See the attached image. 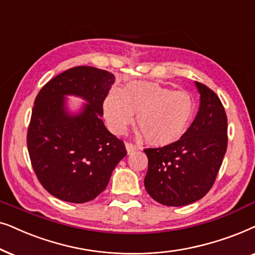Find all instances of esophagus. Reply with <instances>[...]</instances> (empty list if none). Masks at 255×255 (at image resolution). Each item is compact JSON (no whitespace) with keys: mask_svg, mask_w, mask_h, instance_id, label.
I'll return each instance as SVG.
<instances>
[{"mask_svg":"<svg viewBox=\"0 0 255 255\" xmlns=\"http://www.w3.org/2000/svg\"><path fill=\"white\" fill-rule=\"evenodd\" d=\"M136 149H137L136 145H134L133 143H129V142L126 143V150H127L128 154H131V152H134Z\"/></svg>","mask_w":255,"mask_h":255,"instance_id":"34e87169","label":"esophagus"}]
</instances>
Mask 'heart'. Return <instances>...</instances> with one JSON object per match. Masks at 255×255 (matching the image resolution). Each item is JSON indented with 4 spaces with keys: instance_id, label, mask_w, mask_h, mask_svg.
Masks as SVG:
<instances>
[{
    "instance_id": "1",
    "label": "heart",
    "mask_w": 255,
    "mask_h": 255,
    "mask_svg": "<svg viewBox=\"0 0 255 255\" xmlns=\"http://www.w3.org/2000/svg\"><path fill=\"white\" fill-rule=\"evenodd\" d=\"M104 115L114 134H124L134 122L145 141L163 147L179 140L189 129L196 112L193 97L156 83L135 81L121 92L111 91L104 100Z\"/></svg>"
}]
</instances>
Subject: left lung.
Masks as SVG:
<instances>
[{
    "mask_svg": "<svg viewBox=\"0 0 255 255\" xmlns=\"http://www.w3.org/2000/svg\"><path fill=\"white\" fill-rule=\"evenodd\" d=\"M201 104L186 133L174 143L144 149L148 171L144 186L152 199L184 206L212 188L227 148V118L218 96L196 81Z\"/></svg>",
    "mask_w": 255,
    "mask_h": 255,
    "instance_id": "obj_1",
    "label": "left lung"
}]
</instances>
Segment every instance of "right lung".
I'll return each mask as SVG.
<instances>
[{
	"label": "right lung",
	"instance_id": "obj_1",
	"mask_svg": "<svg viewBox=\"0 0 255 255\" xmlns=\"http://www.w3.org/2000/svg\"><path fill=\"white\" fill-rule=\"evenodd\" d=\"M114 81L108 71L77 66L54 77L37 94L26 136L30 161L43 188L58 199L78 204L92 201L127 155L124 142L101 120ZM66 95L87 104L71 114Z\"/></svg>",
	"mask_w": 255,
	"mask_h": 255
}]
</instances>
